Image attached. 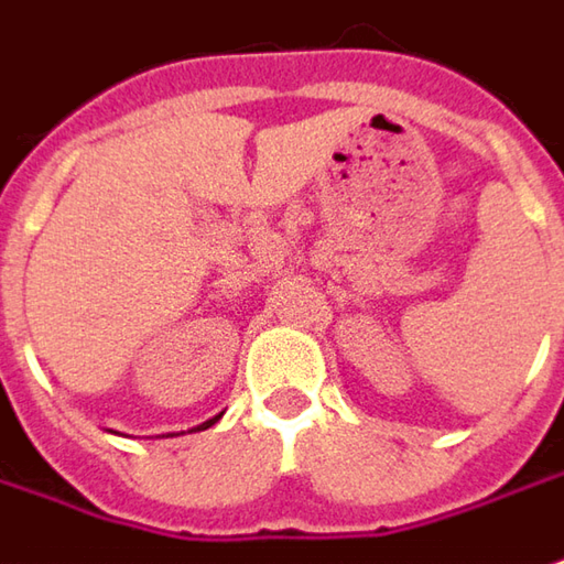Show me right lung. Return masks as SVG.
I'll use <instances>...</instances> for the list:
<instances>
[{
  "instance_id": "add662e5",
  "label": "right lung",
  "mask_w": 564,
  "mask_h": 564,
  "mask_svg": "<svg viewBox=\"0 0 564 564\" xmlns=\"http://www.w3.org/2000/svg\"><path fill=\"white\" fill-rule=\"evenodd\" d=\"M219 417H223V414H216V417H213V421H206V423H200V426H194V430H206V426H213V423L219 421Z\"/></svg>"
}]
</instances>
